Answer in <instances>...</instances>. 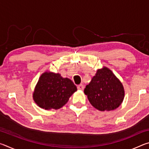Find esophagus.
<instances>
[{"label":"esophagus","instance_id":"esophagus-1","mask_svg":"<svg viewBox=\"0 0 149 149\" xmlns=\"http://www.w3.org/2000/svg\"><path fill=\"white\" fill-rule=\"evenodd\" d=\"M77 89L79 90H84V85L83 84H80L77 85Z\"/></svg>","mask_w":149,"mask_h":149}]
</instances>
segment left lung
Wrapping results in <instances>:
<instances>
[{
  "mask_svg": "<svg viewBox=\"0 0 149 149\" xmlns=\"http://www.w3.org/2000/svg\"><path fill=\"white\" fill-rule=\"evenodd\" d=\"M84 93L93 107L100 111L116 109L125 96L122 82L105 66L97 70L91 81L85 88Z\"/></svg>",
  "mask_w": 149,
  "mask_h": 149,
  "instance_id": "left-lung-1",
  "label": "left lung"
}]
</instances>
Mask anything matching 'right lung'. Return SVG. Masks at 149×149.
<instances>
[{
    "instance_id": "1",
    "label": "right lung",
    "mask_w": 149,
    "mask_h": 149,
    "mask_svg": "<svg viewBox=\"0 0 149 149\" xmlns=\"http://www.w3.org/2000/svg\"><path fill=\"white\" fill-rule=\"evenodd\" d=\"M77 91L71 79L61 76L59 73L46 71L40 76L33 93L37 105L45 110H58L66 104Z\"/></svg>"
}]
</instances>
